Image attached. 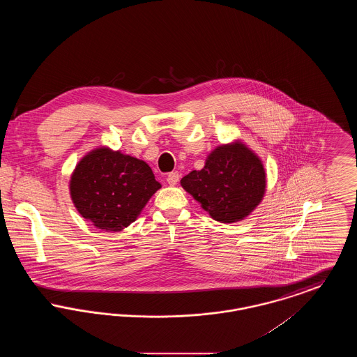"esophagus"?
<instances>
[{
	"label": "esophagus",
	"mask_w": 357,
	"mask_h": 357,
	"mask_svg": "<svg viewBox=\"0 0 357 357\" xmlns=\"http://www.w3.org/2000/svg\"><path fill=\"white\" fill-rule=\"evenodd\" d=\"M178 182H179V174L176 171H172L167 175V183L170 186H175Z\"/></svg>",
	"instance_id": "obj_1"
}]
</instances>
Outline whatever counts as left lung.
<instances>
[{
    "label": "left lung",
    "instance_id": "left-lung-1",
    "mask_svg": "<svg viewBox=\"0 0 357 357\" xmlns=\"http://www.w3.org/2000/svg\"><path fill=\"white\" fill-rule=\"evenodd\" d=\"M181 185L213 220L233 223L246 218L261 204L266 172L261 159L237 140L214 149L204 169L187 174Z\"/></svg>",
    "mask_w": 357,
    "mask_h": 357
}]
</instances>
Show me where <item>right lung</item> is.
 <instances>
[{
  "label": "right lung",
  "instance_id": "1",
  "mask_svg": "<svg viewBox=\"0 0 357 357\" xmlns=\"http://www.w3.org/2000/svg\"><path fill=\"white\" fill-rule=\"evenodd\" d=\"M160 187L146 162L108 147L86 153L69 181L77 211L105 231L131 225Z\"/></svg>",
  "mask_w": 357,
  "mask_h": 357
}]
</instances>
